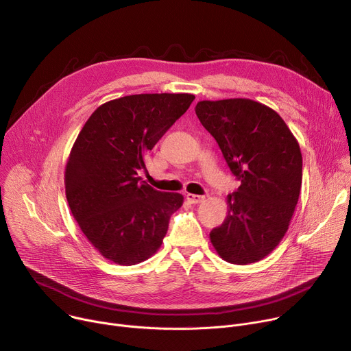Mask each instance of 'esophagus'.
<instances>
[{
    "instance_id": "34e87169",
    "label": "esophagus",
    "mask_w": 351,
    "mask_h": 351,
    "mask_svg": "<svg viewBox=\"0 0 351 351\" xmlns=\"http://www.w3.org/2000/svg\"><path fill=\"white\" fill-rule=\"evenodd\" d=\"M186 198H187V202H189V203H191V204H198V203L204 202V199H206V195H199V194H191V193H187Z\"/></svg>"
}]
</instances>
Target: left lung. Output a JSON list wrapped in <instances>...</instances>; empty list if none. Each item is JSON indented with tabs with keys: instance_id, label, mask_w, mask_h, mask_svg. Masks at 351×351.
Wrapping results in <instances>:
<instances>
[{
	"instance_id": "1",
	"label": "left lung",
	"mask_w": 351,
	"mask_h": 351,
	"mask_svg": "<svg viewBox=\"0 0 351 351\" xmlns=\"http://www.w3.org/2000/svg\"><path fill=\"white\" fill-rule=\"evenodd\" d=\"M195 115L240 180L226 197L228 215L211 230V243L230 264L257 263L283 239L298 202L300 145L279 114L253 99L199 101Z\"/></svg>"
}]
</instances>
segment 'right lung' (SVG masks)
Returning <instances> with one entry per match:
<instances>
[{"mask_svg": "<svg viewBox=\"0 0 351 351\" xmlns=\"http://www.w3.org/2000/svg\"><path fill=\"white\" fill-rule=\"evenodd\" d=\"M193 94H134L99 106L80 130L65 169L73 218L99 254L136 265L161 247L183 204L141 180L145 157L189 110Z\"/></svg>", "mask_w": 351, "mask_h": 351, "instance_id": "obj_1", "label": "right lung"}]
</instances>
